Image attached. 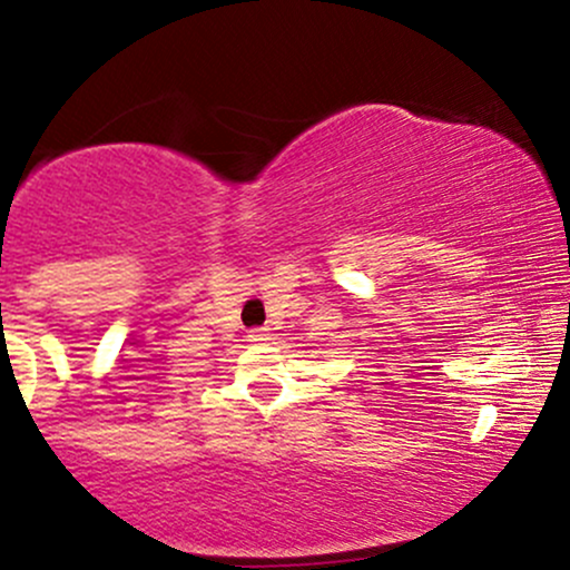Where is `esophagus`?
Instances as JSON below:
<instances>
[{
	"instance_id": "esophagus-1",
	"label": "esophagus",
	"mask_w": 570,
	"mask_h": 570,
	"mask_svg": "<svg viewBox=\"0 0 570 570\" xmlns=\"http://www.w3.org/2000/svg\"><path fill=\"white\" fill-rule=\"evenodd\" d=\"M246 337H248V343H267V340H271V332H267V330H252Z\"/></svg>"
}]
</instances>
